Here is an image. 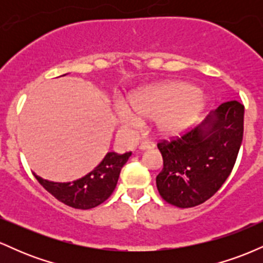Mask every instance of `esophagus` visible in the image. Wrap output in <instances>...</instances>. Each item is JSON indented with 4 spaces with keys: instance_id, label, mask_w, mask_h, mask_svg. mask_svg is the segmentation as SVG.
Returning a JSON list of instances; mask_svg holds the SVG:
<instances>
[{
    "instance_id": "esophagus-1",
    "label": "esophagus",
    "mask_w": 263,
    "mask_h": 263,
    "mask_svg": "<svg viewBox=\"0 0 263 263\" xmlns=\"http://www.w3.org/2000/svg\"><path fill=\"white\" fill-rule=\"evenodd\" d=\"M153 147H155V143L151 141H143V142H141V144H140L141 149H149V148H153Z\"/></svg>"
}]
</instances>
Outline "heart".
<instances>
[{"label":"heart","mask_w":263,"mask_h":263,"mask_svg":"<svg viewBox=\"0 0 263 263\" xmlns=\"http://www.w3.org/2000/svg\"><path fill=\"white\" fill-rule=\"evenodd\" d=\"M134 108L121 107V119L128 125L141 123V116L158 117L157 127L167 136H176L197 119L204 105L200 91L183 83L151 87L135 98Z\"/></svg>","instance_id":"b5f03b06"}]
</instances>
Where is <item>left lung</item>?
<instances>
[{"label": "left lung", "instance_id": "left-lung-1", "mask_svg": "<svg viewBox=\"0 0 263 263\" xmlns=\"http://www.w3.org/2000/svg\"><path fill=\"white\" fill-rule=\"evenodd\" d=\"M243 111L240 101L224 102L200 126L157 143L163 170L156 183L168 204L197 206L221 188L242 142Z\"/></svg>", "mask_w": 263, "mask_h": 263}]
</instances>
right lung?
Segmentation results:
<instances>
[{
    "label": "right lung",
    "mask_w": 263,
    "mask_h": 263,
    "mask_svg": "<svg viewBox=\"0 0 263 263\" xmlns=\"http://www.w3.org/2000/svg\"><path fill=\"white\" fill-rule=\"evenodd\" d=\"M132 152L119 155L108 152L92 172L71 183H55L35 176L43 188L63 204L75 209L87 210L98 206L110 198L116 188L120 172Z\"/></svg>",
    "instance_id": "1"
}]
</instances>
